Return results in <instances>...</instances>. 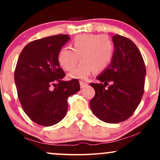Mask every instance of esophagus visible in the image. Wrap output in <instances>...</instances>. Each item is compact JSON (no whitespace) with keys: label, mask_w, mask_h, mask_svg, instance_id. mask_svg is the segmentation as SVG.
<instances>
[{"label":"esophagus","mask_w":160,"mask_h":160,"mask_svg":"<svg viewBox=\"0 0 160 160\" xmlns=\"http://www.w3.org/2000/svg\"><path fill=\"white\" fill-rule=\"evenodd\" d=\"M80 87H81L82 89V88L86 87V86L88 85V83H87V82H83V81H80Z\"/></svg>","instance_id":"obj_1"}]
</instances>
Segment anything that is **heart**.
Returning <instances> with one entry per match:
<instances>
[{
  "instance_id": "b5f03b06",
  "label": "heart",
  "mask_w": 160,
  "mask_h": 160,
  "mask_svg": "<svg viewBox=\"0 0 160 160\" xmlns=\"http://www.w3.org/2000/svg\"><path fill=\"white\" fill-rule=\"evenodd\" d=\"M72 48L62 47L58 52L59 65L66 71L75 68L80 58V64L69 74L71 78L85 80L92 71L102 72L111 63L114 46L111 38L104 34H86L73 40Z\"/></svg>"
}]
</instances>
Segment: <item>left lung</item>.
<instances>
[{
    "instance_id": "left-lung-1",
    "label": "left lung",
    "mask_w": 160,
    "mask_h": 160,
    "mask_svg": "<svg viewBox=\"0 0 160 160\" xmlns=\"http://www.w3.org/2000/svg\"><path fill=\"white\" fill-rule=\"evenodd\" d=\"M112 40L113 58L96 78L100 82L90 83L95 95L89 104L99 120L118 123L129 118L140 104L144 92L146 68L140 51L131 40L119 34Z\"/></svg>"
}]
</instances>
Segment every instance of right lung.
<instances>
[{
  "label": "right lung",
  "mask_w": 160,
  "mask_h": 160,
  "mask_svg": "<svg viewBox=\"0 0 160 160\" xmlns=\"http://www.w3.org/2000/svg\"><path fill=\"white\" fill-rule=\"evenodd\" d=\"M70 39L58 34L30 42L16 64L14 80L19 102L28 117L40 126L60 122L68 111V98L80 89L77 79L62 80L65 74L58 60L60 49Z\"/></svg>",
  "instance_id": "add662e5"
}]
</instances>
